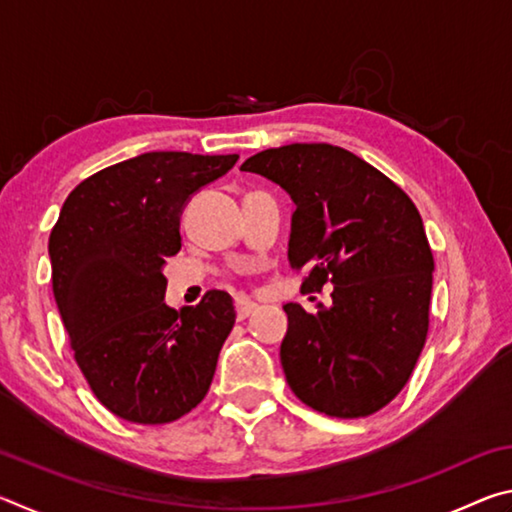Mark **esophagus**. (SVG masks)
I'll list each match as a JSON object with an SVG mask.
<instances>
[{"label":"esophagus","mask_w":512,"mask_h":512,"mask_svg":"<svg viewBox=\"0 0 512 512\" xmlns=\"http://www.w3.org/2000/svg\"><path fill=\"white\" fill-rule=\"evenodd\" d=\"M235 309H237V320H246L250 314H255L257 305H253V302H248V300H237Z\"/></svg>","instance_id":"esophagus-1"}]
</instances>
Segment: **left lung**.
Segmentation results:
<instances>
[{"instance_id":"obj_1","label":"left lung","mask_w":512,"mask_h":512,"mask_svg":"<svg viewBox=\"0 0 512 512\" xmlns=\"http://www.w3.org/2000/svg\"><path fill=\"white\" fill-rule=\"evenodd\" d=\"M296 203L289 264L302 291L334 284L332 307L284 305L280 359L302 404L366 418L395 400L429 332L433 255L418 207L366 160L325 142L266 149L241 164Z\"/></svg>"}]
</instances>
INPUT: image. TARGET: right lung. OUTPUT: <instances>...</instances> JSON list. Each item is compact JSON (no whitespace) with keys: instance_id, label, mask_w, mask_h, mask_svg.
Wrapping results in <instances>:
<instances>
[{"instance_id":"add662e5","label":"right lung","mask_w":512,"mask_h":512,"mask_svg":"<svg viewBox=\"0 0 512 512\" xmlns=\"http://www.w3.org/2000/svg\"><path fill=\"white\" fill-rule=\"evenodd\" d=\"M239 155L151 151L72 189L49 235L51 284L69 345L97 400L117 418L167 424L210 391L235 325L225 291L196 307L164 305V259L180 250L189 196Z\"/></svg>"}]
</instances>
